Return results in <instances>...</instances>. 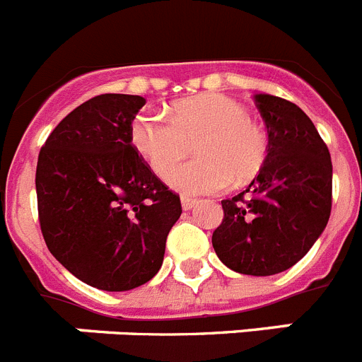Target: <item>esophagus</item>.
<instances>
[{
    "mask_svg": "<svg viewBox=\"0 0 362 362\" xmlns=\"http://www.w3.org/2000/svg\"><path fill=\"white\" fill-rule=\"evenodd\" d=\"M196 203H197V201L194 199V197H188V196L181 197V206H183V210L194 209V204H196Z\"/></svg>",
    "mask_w": 362,
    "mask_h": 362,
    "instance_id": "obj_1",
    "label": "esophagus"
}]
</instances>
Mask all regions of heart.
<instances>
[{
    "label": "heart",
    "instance_id": "heart-1",
    "mask_svg": "<svg viewBox=\"0 0 362 362\" xmlns=\"http://www.w3.org/2000/svg\"><path fill=\"white\" fill-rule=\"evenodd\" d=\"M130 139L159 177L196 146L200 159L173 168L168 175V183L185 194H214L230 183L248 185L263 172L270 153L267 129L241 101L223 94L177 101L170 119L143 112L130 124Z\"/></svg>",
    "mask_w": 362,
    "mask_h": 362
}]
</instances>
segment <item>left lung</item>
Here are the masks:
<instances>
[{"instance_id": "8db88e82", "label": "left lung", "mask_w": 362, "mask_h": 362, "mask_svg": "<svg viewBox=\"0 0 362 362\" xmlns=\"http://www.w3.org/2000/svg\"><path fill=\"white\" fill-rule=\"evenodd\" d=\"M270 137L263 172L232 199L214 230L217 257L246 276H274L303 259L332 212V159L315 124L292 101L255 95Z\"/></svg>"}]
</instances>
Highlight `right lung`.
I'll return each mask as SVG.
<instances>
[{"label": "right lung", "instance_id": "1", "mask_svg": "<svg viewBox=\"0 0 362 362\" xmlns=\"http://www.w3.org/2000/svg\"><path fill=\"white\" fill-rule=\"evenodd\" d=\"M145 103L141 95H95L62 119L37 156V217L50 254L107 292L137 288L158 274L183 212L130 139Z\"/></svg>", "mask_w": 362, "mask_h": 362}]
</instances>
